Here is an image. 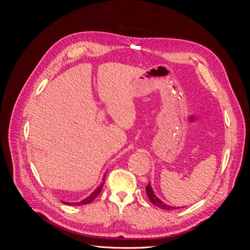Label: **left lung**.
<instances>
[{"label":"left lung","instance_id":"left-lung-1","mask_svg":"<svg viewBox=\"0 0 250 250\" xmlns=\"http://www.w3.org/2000/svg\"><path fill=\"white\" fill-rule=\"evenodd\" d=\"M146 193H147L148 198L150 199L151 202H152V203L154 204V206L158 207V208H162V209H168V210H170V209H175V207L168 206V204L164 203L161 199H158V198L156 197L154 192H153V190H152V188H151V186H150V184H148V185L146 186Z\"/></svg>","mask_w":250,"mask_h":250}]
</instances>
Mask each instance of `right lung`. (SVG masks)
Instances as JSON below:
<instances>
[{"mask_svg":"<svg viewBox=\"0 0 250 250\" xmlns=\"http://www.w3.org/2000/svg\"><path fill=\"white\" fill-rule=\"evenodd\" d=\"M103 185H104V181L103 183L98 187L96 190H95V192H93L92 194H90L88 197H86L85 199H83V200H81V201H79V202H74V203H71V202H64V201H62L64 204H70V206H83V204H87V203H90L92 202L98 195L100 194V192H101V190H102V188H103Z\"/></svg>","mask_w":250,"mask_h":250,"instance_id":"add662e5","label":"right lung"}]
</instances>
